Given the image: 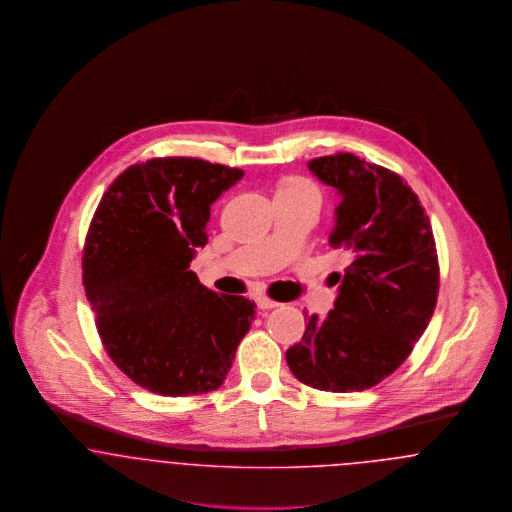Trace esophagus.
I'll use <instances>...</instances> for the list:
<instances>
[{"label": "esophagus", "instance_id": "34e87169", "mask_svg": "<svg viewBox=\"0 0 512 512\" xmlns=\"http://www.w3.org/2000/svg\"><path fill=\"white\" fill-rule=\"evenodd\" d=\"M257 307H259L261 311H268V309L278 307V303L272 301V299H268V297H257Z\"/></svg>", "mask_w": 512, "mask_h": 512}]
</instances>
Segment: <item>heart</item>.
Here are the masks:
<instances>
[{
  "mask_svg": "<svg viewBox=\"0 0 512 512\" xmlns=\"http://www.w3.org/2000/svg\"><path fill=\"white\" fill-rule=\"evenodd\" d=\"M278 194L284 195H299V197H307V199H313L318 203V192L315 190V186H311L307 180H301V178H290L286 180Z\"/></svg>",
  "mask_w": 512,
  "mask_h": 512,
  "instance_id": "1",
  "label": "heart"
}]
</instances>
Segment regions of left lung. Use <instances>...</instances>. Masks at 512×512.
Here are the masks:
<instances>
[{"label": "left lung", "mask_w": 512, "mask_h": 512, "mask_svg": "<svg viewBox=\"0 0 512 512\" xmlns=\"http://www.w3.org/2000/svg\"><path fill=\"white\" fill-rule=\"evenodd\" d=\"M313 176L340 195L332 247L351 251L338 295L286 351L293 376L322 391H363L405 363L434 315L439 268L430 220L413 190L351 153L318 157Z\"/></svg>", "instance_id": "1"}]
</instances>
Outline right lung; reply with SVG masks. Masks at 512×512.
I'll use <instances>...</instances> for the list:
<instances>
[{
	"label": "right lung",
	"instance_id": "1",
	"mask_svg": "<svg viewBox=\"0 0 512 512\" xmlns=\"http://www.w3.org/2000/svg\"><path fill=\"white\" fill-rule=\"evenodd\" d=\"M242 176L192 157L151 159L99 203L82 261L86 297L109 357L144 390H217L251 328L253 301L219 295L190 270L211 205Z\"/></svg>",
	"mask_w": 512,
	"mask_h": 512
}]
</instances>
